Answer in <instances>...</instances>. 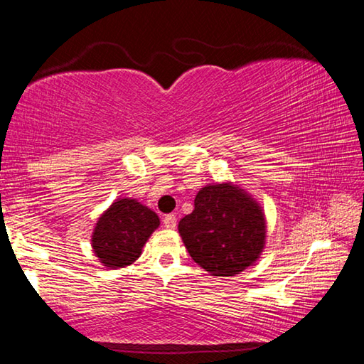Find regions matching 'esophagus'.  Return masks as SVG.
Returning <instances> with one entry per match:
<instances>
[{
    "mask_svg": "<svg viewBox=\"0 0 364 364\" xmlns=\"http://www.w3.org/2000/svg\"><path fill=\"white\" fill-rule=\"evenodd\" d=\"M164 226H165V228H168V230H173V228L176 226V217H175L173 213L165 215V218H164Z\"/></svg>",
    "mask_w": 364,
    "mask_h": 364,
    "instance_id": "34e87169",
    "label": "esophagus"
}]
</instances>
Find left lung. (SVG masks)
<instances>
[{
	"mask_svg": "<svg viewBox=\"0 0 364 364\" xmlns=\"http://www.w3.org/2000/svg\"><path fill=\"white\" fill-rule=\"evenodd\" d=\"M178 231L199 267L213 276H234L262 255L267 221L260 204L237 184H207Z\"/></svg>",
	"mask_w": 364,
	"mask_h": 364,
	"instance_id": "1",
	"label": "left lung"
}]
</instances>
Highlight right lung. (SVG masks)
Here are the masks:
<instances>
[{"mask_svg":"<svg viewBox=\"0 0 364 364\" xmlns=\"http://www.w3.org/2000/svg\"><path fill=\"white\" fill-rule=\"evenodd\" d=\"M160 220L156 212L136 199H117L95 226L91 245L100 262L110 269L136 262Z\"/></svg>","mask_w":364,"mask_h":364,"instance_id":"add662e5","label":"right lung"}]
</instances>
